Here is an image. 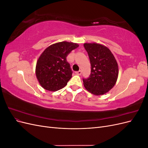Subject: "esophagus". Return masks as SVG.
<instances>
[{
	"label": "esophagus",
	"instance_id": "34e87169",
	"mask_svg": "<svg viewBox=\"0 0 148 148\" xmlns=\"http://www.w3.org/2000/svg\"><path fill=\"white\" fill-rule=\"evenodd\" d=\"M76 74H77V75H80L82 74V70H79V71H76Z\"/></svg>",
	"mask_w": 148,
	"mask_h": 148
}]
</instances>
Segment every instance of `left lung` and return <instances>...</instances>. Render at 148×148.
<instances>
[{
	"mask_svg": "<svg viewBox=\"0 0 148 148\" xmlns=\"http://www.w3.org/2000/svg\"><path fill=\"white\" fill-rule=\"evenodd\" d=\"M84 47L90 60L89 77L83 79L84 88L93 95H104L112 88L119 75V67L112 53L104 45L84 43Z\"/></svg>",
	"mask_w": 148,
	"mask_h": 148,
	"instance_id": "1",
	"label": "left lung"
}]
</instances>
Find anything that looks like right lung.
Here are the masks:
<instances>
[{"label": "right lung", "mask_w": 148, "mask_h": 148, "mask_svg": "<svg viewBox=\"0 0 148 148\" xmlns=\"http://www.w3.org/2000/svg\"><path fill=\"white\" fill-rule=\"evenodd\" d=\"M78 46L77 43L63 41L52 44L44 51L36 66V75L44 89L56 91L66 86L73 73L66 57Z\"/></svg>", "instance_id": "obj_1"}]
</instances>
